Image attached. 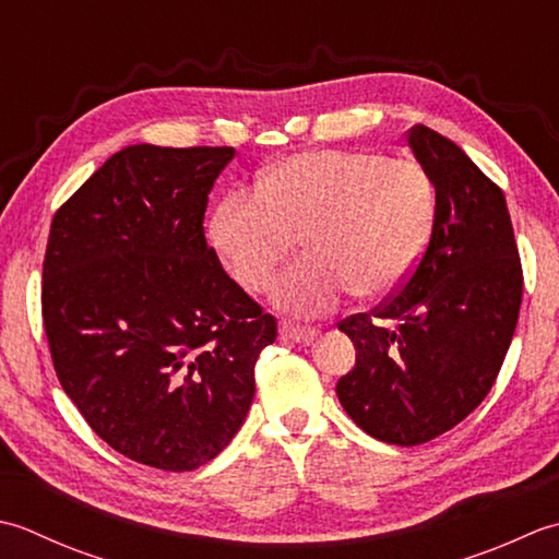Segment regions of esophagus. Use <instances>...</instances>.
Here are the masks:
<instances>
[{
    "mask_svg": "<svg viewBox=\"0 0 559 559\" xmlns=\"http://www.w3.org/2000/svg\"><path fill=\"white\" fill-rule=\"evenodd\" d=\"M316 335H318L316 328L296 325V323H289V321L280 323V337L282 340H292V343H311Z\"/></svg>",
    "mask_w": 559,
    "mask_h": 559,
    "instance_id": "esophagus-1",
    "label": "esophagus"
}]
</instances>
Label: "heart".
I'll return each instance as SVG.
<instances>
[{
    "label": "heart",
    "instance_id": "1",
    "mask_svg": "<svg viewBox=\"0 0 559 559\" xmlns=\"http://www.w3.org/2000/svg\"><path fill=\"white\" fill-rule=\"evenodd\" d=\"M435 188L409 158L371 152H306L270 168L255 192H229L210 236L234 280L263 292L299 238L309 250L275 287V301L296 316L333 309L357 296H385L423 258Z\"/></svg>",
    "mask_w": 559,
    "mask_h": 559
}]
</instances>
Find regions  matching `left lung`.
I'll return each mask as SVG.
<instances>
[{"mask_svg": "<svg viewBox=\"0 0 559 559\" xmlns=\"http://www.w3.org/2000/svg\"><path fill=\"white\" fill-rule=\"evenodd\" d=\"M407 142L437 190L429 243L397 294L337 323L357 361L335 389L357 427L397 447L437 439L485 401L523 292L502 188L425 124Z\"/></svg>", "mask_w": 559, "mask_h": 559, "instance_id": "1", "label": "left lung"}]
</instances>
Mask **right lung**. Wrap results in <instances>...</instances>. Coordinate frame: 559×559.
Listing matches in <instances>:
<instances>
[{"instance_id": "add662e5", "label": "right lung", "mask_w": 559, "mask_h": 559, "mask_svg": "<svg viewBox=\"0 0 559 559\" xmlns=\"http://www.w3.org/2000/svg\"><path fill=\"white\" fill-rule=\"evenodd\" d=\"M234 154L128 146L52 216L40 304L55 373L88 427L150 468L195 471L224 451L277 337L204 238Z\"/></svg>"}]
</instances>
